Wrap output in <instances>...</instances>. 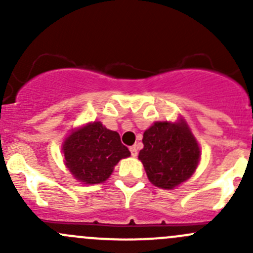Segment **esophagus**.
I'll return each mask as SVG.
<instances>
[{
    "label": "esophagus",
    "instance_id": "1",
    "mask_svg": "<svg viewBox=\"0 0 253 253\" xmlns=\"http://www.w3.org/2000/svg\"><path fill=\"white\" fill-rule=\"evenodd\" d=\"M129 150H131L132 157H137V154H138V152H137V147H136V145H132V147L129 148Z\"/></svg>",
    "mask_w": 253,
    "mask_h": 253
}]
</instances>
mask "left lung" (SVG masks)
<instances>
[{
  "instance_id": "8db88e82",
  "label": "left lung",
  "mask_w": 253,
  "mask_h": 253,
  "mask_svg": "<svg viewBox=\"0 0 253 253\" xmlns=\"http://www.w3.org/2000/svg\"><path fill=\"white\" fill-rule=\"evenodd\" d=\"M142 142L138 159L157 187L175 188L192 176L200 163L198 143L183 120L154 122L144 131Z\"/></svg>"
}]
</instances>
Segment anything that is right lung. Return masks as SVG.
<instances>
[{
  "label": "right lung",
  "mask_w": 253,
  "mask_h": 253,
  "mask_svg": "<svg viewBox=\"0 0 253 253\" xmlns=\"http://www.w3.org/2000/svg\"><path fill=\"white\" fill-rule=\"evenodd\" d=\"M65 164L78 181L88 185L108 180L117 163L131 155L120 134L99 121L71 132L62 144Z\"/></svg>",
  "instance_id": "right-lung-1"
}]
</instances>
